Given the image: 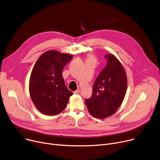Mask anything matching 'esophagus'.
Here are the masks:
<instances>
[{"instance_id": "34e87169", "label": "esophagus", "mask_w": 160, "mask_h": 160, "mask_svg": "<svg viewBox=\"0 0 160 160\" xmlns=\"http://www.w3.org/2000/svg\"><path fill=\"white\" fill-rule=\"evenodd\" d=\"M80 89H77V91H74L73 92V93L75 94H80Z\"/></svg>"}]
</instances>
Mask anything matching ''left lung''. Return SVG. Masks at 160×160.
Listing matches in <instances>:
<instances>
[{
    "mask_svg": "<svg viewBox=\"0 0 160 160\" xmlns=\"http://www.w3.org/2000/svg\"><path fill=\"white\" fill-rule=\"evenodd\" d=\"M107 65L96 79L92 97L86 100L94 118L104 119L114 114L122 103L127 88V78L123 65L112 54L105 56Z\"/></svg>",
    "mask_w": 160,
    "mask_h": 160,
    "instance_id": "obj_1",
    "label": "left lung"
}]
</instances>
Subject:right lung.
Segmentation results:
<instances>
[{
	"label": "right lung",
	"instance_id": "1",
	"mask_svg": "<svg viewBox=\"0 0 160 160\" xmlns=\"http://www.w3.org/2000/svg\"><path fill=\"white\" fill-rule=\"evenodd\" d=\"M72 57L68 53L49 50L36 62L29 90L32 101L41 113L53 116L66 109L72 92L66 86L62 71Z\"/></svg>",
	"mask_w": 160,
	"mask_h": 160
}]
</instances>
